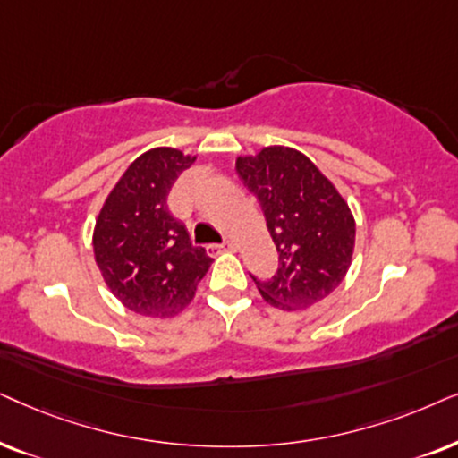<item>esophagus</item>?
<instances>
[{
  "label": "esophagus",
  "mask_w": 458,
  "mask_h": 458,
  "mask_svg": "<svg viewBox=\"0 0 458 458\" xmlns=\"http://www.w3.org/2000/svg\"><path fill=\"white\" fill-rule=\"evenodd\" d=\"M211 249H224V251H236V245L233 241H224L222 245H216V247H211Z\"/></svg>",
  "instance_id": "1"
}]
</instances>
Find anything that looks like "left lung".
Segmentation results:
<instances>
[{"mask_svg":"<svg viewBox=\"0 0 458 458\" xmlns=\"http://www.w3.org/2000/svg\"><path fill=\"white\" fill-rule=\"evenodd\" d=\"M236 172L259 199L278 251L270 280L253 278L266 303L308 310L341 284L352 266L356 219L331 180L303 152L266 146L236 158Z\"/></svg>","mask_w":458,"mask_h":458,"instance_id":"obj_1","label":"left lung"}]
</instances>
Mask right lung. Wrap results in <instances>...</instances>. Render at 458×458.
Here are the masks:
<instances>
[{"instance_id":"add662e5","label":"right lung","mask_w":458,"mask_h":458,"mask_svg":"<svg viewBox=\"0 0 458 458\" xmlns=\"http://www.w3.org/2000/svg\"><path fill=\"white\" fill-rule=\"evenodd\" d=\"M197 161L172 146L140 155L121 175L96 217L91 247L108 289L127 310L172 318L194 300L211 258L192 247L184 224L167 209V194Z\"/></svg>"}]
</instances>
